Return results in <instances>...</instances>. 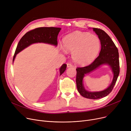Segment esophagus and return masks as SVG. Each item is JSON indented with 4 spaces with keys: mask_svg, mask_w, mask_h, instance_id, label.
Masks as SVG:
<instances>
[{
    "mask_svg": "<svg viewBox=\"0 0 131 131\" xmlns=\"http://www.w3.org/2000/svg\"><path fill=\"white\" fill-rule=\"evenodd\" d=\"M67 67H73V64L70 63H68L67 64Z\"/></svg>",
    "mask_w": 131,
    "mask_h": 131,
    "instance_id": "34e87169",
    "label": "esophagus"
}]
</instances>
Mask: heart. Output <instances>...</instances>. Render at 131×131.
Masks as SVG:
<instances>
[{
    "mask_svg": "<svg viewBox=\"0 0 131 131\" xmlns=\"http://www.w3.org/2000/svg\"><path fill=\"white\" fill-rule=\"evenodd\" d=\"M65 49L73 52L74 61L80 65L90 63L97 56L100 49V40L88 32L77 31L66 36L63 40ZM61 49L65 51L64 48Z\"/></svg>",
    "mask_w": 131,
    "mask_h": 131,
    "instance_id": "b5f03b06",
    "label": "heart"
}]
</instances>
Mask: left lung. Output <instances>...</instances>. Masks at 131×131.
I'll return each instance as SVG.
<instances>
[{
    "instance_id": "left-lung-1",
    "label": "left lung",
    "mask_w": 131,
    "mask_h": 131,
    "mask_svg": "<svg viewBox=\"0 0 131 131\" xmlns=\"http://www.w3.org/2000/svg\"><path fill=\"white\" fill-rule=\"evenodd\" d=\"M93 31L98 36L101 46L99 56L89 65L77 67L76 82L77 89L80 94L83 97L91 99H98L105 97L113 90L119 74V53L117 48L108 34L100 29L93 28ZM103 64H109L114 73V78L111 84L105 91L99 92L86 91L83 84L84 75L95 70Z\"/></svg>"
}]
</instances>
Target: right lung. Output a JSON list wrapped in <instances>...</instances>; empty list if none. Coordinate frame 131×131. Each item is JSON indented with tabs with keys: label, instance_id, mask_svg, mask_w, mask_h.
I'll return each instance as SVG.
<instances>
[{
	"label": "right lung",
	"instance_id": "obj_1",
	"mask_svg": "<svg viewBox=\"0 0 131 131\" xmlns=\"http://www.w3.org/2000/svg\"><path fill=\"white\" fill-rule=\"evenodd\" d=\"M61 28L54 27H38L26 33L20 39L16 47L13 61L16 55L32 43L43 42L57 46V37ZM67 65L64 64L60 68V75L66 69Z\"/></svg>",
	"mask_w": 131,
	"mask_h": 131
}]
</instances>
